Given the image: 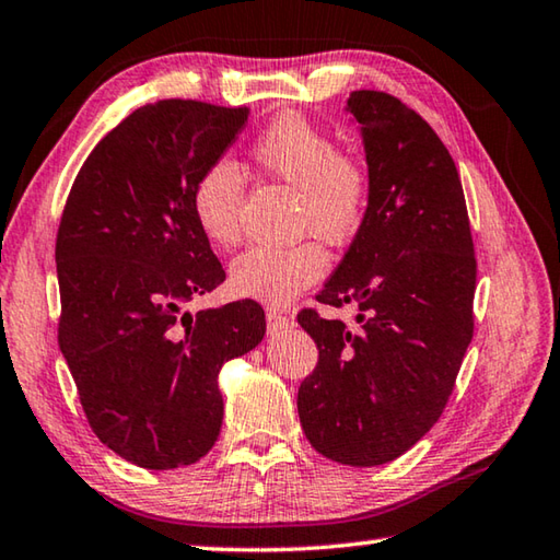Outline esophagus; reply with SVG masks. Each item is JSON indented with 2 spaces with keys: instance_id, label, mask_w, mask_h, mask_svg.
<instances>
[{
  "instance_id": "1",
  "label": "esophagus",
  "mask_w": 560,
  "mask_h": 560,
  "mask_svg": "<svg viewBox=\"0 0 560 560\" xmlns=\"http://www.w3.org/2000/svg\"><path fill=\"white\" fill-rule=\"evenodd\" d=\"M291 326H293V320L289 316H283V314H279V311H273V308L267 311V328H269V334H279V330L291 328Z\"/></svg>"
}]
</instances>
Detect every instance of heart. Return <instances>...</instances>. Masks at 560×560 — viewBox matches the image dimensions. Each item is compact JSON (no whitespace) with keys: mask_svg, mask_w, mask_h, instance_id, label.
Returning <instances> with one entry per match:
<instances>
[{"mask_svg":"<svg viewBox=\"0 0 560 560\" xmlns=\"http://www.w3.org/2000/svg\"><path fill=\"white\" fill-rule=\"evenodd\" d=\"M261 173L299 189L296 230L334 246L353 242L373 205V167L355 148H336L330 132L301 113H281L252 145ZM244 179L230 160L202 170L192 187V214L202 234L220 249L242 236ZM308 236L289 246H252L232 264L236 296L283 306L314 287L328 269V254Z\"/></svg>","mask_w":560,"mask_h":560,"instance_id":"heart-1","label":"heart"}]
</instances>
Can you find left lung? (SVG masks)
<instances>
[{
	"mask_svg": "<svg viewBox=\"0 0 560 560\" xmlns=\"http://www.w3.org/2000/svg\"><path fill=\"white\" fill-rule=\"evenodd\" d=\"M373 167V205L334 277L326 306L355 303V328L301 308L318 363L299 387V417L324 457L393 462L447 405L474 336L477 257L457 165L438 132L383 91H353Z\"/></svg>",
	"mask_w": 560,
	"mask_h": 560,
	"instance_id": "left-lung-1",
	"label": "left lung"
}]
</instances>
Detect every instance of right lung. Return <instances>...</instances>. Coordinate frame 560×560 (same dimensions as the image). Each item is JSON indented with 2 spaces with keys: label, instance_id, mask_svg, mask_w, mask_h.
<instances>
[{
  "label": "right lung",
  "instance_id": "add662e5",
  "mask_svg": "<svg viewBox=\"0 0 560 560\" xmlns=\"http://www.w3.org/2000/svg\"><path fill=\"white\" fill-rule=\"evenodd\" d=\"M246 116L192 98L148 103L93 148L63 207L59 348L91 430L143 469L187 467L212 450L220 368L267 330L252 299L183 314L224 281L192 187Z\"/></svg>",
  "mask_w": 560,
  "mask_h": 560
}]
</instances>
